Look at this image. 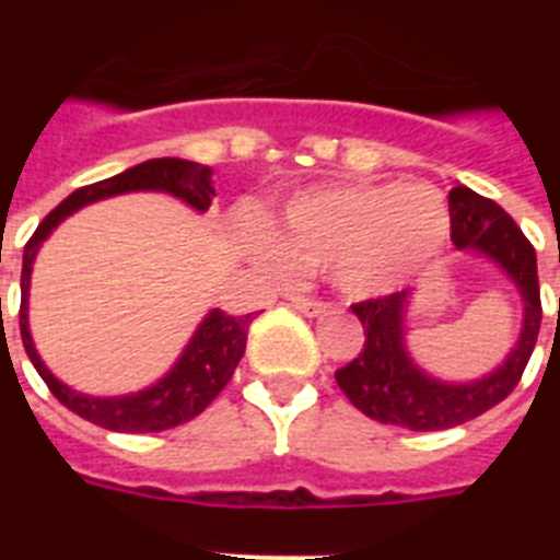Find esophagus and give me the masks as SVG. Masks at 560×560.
I'll return each mask as SVG.
<instances>
[{
	"label": "esophagus",
	"mask_w": 560,
	"mask_h": 560,
	"mask_svg": "<svg viewBox=\"0 0 560 560\" xmlns=\"http://www.w3.org/2000/svg\"><path fill=\"white\" fill-rule=\"evenodd\" d=\"M290 305H293V311H299V314L302 316H319V314H325V311H328V302H319V299H293V302H290Z\"/></svg>",
	"instance_id": "34e87169"
}]
</instances>
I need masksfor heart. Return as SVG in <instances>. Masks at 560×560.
Returning <instances> with one entry per match:
<instances>
[{
  "mask_svg": "<svg viewBox=\"0 0 560 560\" xmlns=\"http://www.w3.org/2000/svg\"><path fill=\"white\" fill-rule=\"evenodd\" d=\"M447 235L451 209L439 188L328 186L284 206L261 258L276 272L328 270L349 296H374L433 258Z\"/></svg>",
  "mask_w": 560,
  "mask_h": 560,
  "instance_id": "heart-1",
  "label": "heart"
}]
</instances>
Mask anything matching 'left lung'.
Masks as SVG:
<instances>
[{
    "label": "left lung",
    "mask_w": 560,
    "mask_h": 560,
    "mask_svg": "<svg viewBox=\"0 0 560 560\" xmlns=\"http://www.w3.org/2000/svg\"><path fill=\"white\" fill-rule=\"evenodd\" d=\"M451 237L456 249H477L494 258L521 288L523 302H526L521 340L494 374L477 383L453 386V383L427 377L407 358L404 323H400L407 290L351 305V311L363 323L366 342L358 358L351 360L349 366L337 369L334 377L346 392V398L381 424L430 433V430H447V427L465 424L470 418L482 416L512 395L538 342L540 314H544L538 255L521 226L494 200L479 197L465 186H456L451 191Z\"/></svg>",
    "instance_id": "1"
}]
</instances>
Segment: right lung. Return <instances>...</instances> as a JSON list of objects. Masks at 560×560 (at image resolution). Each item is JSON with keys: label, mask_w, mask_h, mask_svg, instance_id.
Returning a JSON list of instances; mask_svg holds the SVG:
<instances>
[{"label": "right lung", "mask_w": 560, "mask_h": 560, "mask_svg": "<svg viewBox=\"0 0 560 560\" xmlns=\"http://www.w3.org/2000/svg\"><path fill=\"white\" fill-rule=\"evenodd\" d=\"M211 171L200 168L188 160H148L136 168L118 174V177L101 179L92 186H83L66 197L57 209H51L43 218L34 235L25 244L22 253V305H20V337L25 346V354L31 358L37 374L46 381L48 392L55 395L66 409H72L74 416L86 418L92 424L104 427V430H116V433H160L168 427L186 424L194 416H200L202 409L209 407L211 400L218 398L220 389L232 381L237 360L244 358L246 349V331L253 323V314L246 316H229L223 311H211L206 323L197 328V334L188 342L186 354L179 363L171 369L168 377H162L156 386L139 392V395H127V398H90V395H78L69 386L57 381L55 374L48 372L39 363L34 342L28 334V314H25V299H28V276L34 255L46 235L78 211L86 202H95L101 197L121 191H142V188H156V191H168L179 200H186L197 211H206L211 202Z\"/></svg>", "instance_id": "1"}]
</instances>
